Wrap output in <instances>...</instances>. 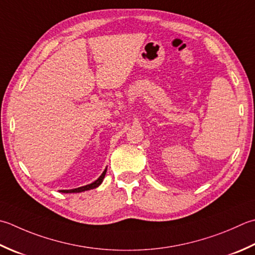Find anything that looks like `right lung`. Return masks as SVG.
Masks as SVG:
<instances>
[{
	"mask_svg": "<svg viewBox=\"0 0 255 255\" xmlns=\"http://www.w3.org/2000/svg\"><path fill=\"white\" fill-rule=\"evenodd\" d=\"M106 171H107V169H106V170H105V171L102 173V176L99 177L96 181H94V182H93V183H91V184H87V186L79 187V188H76V189H71V190H62V192H64V193L83 192V191H86V190H91V189H95V188H97V187L99 186V184H101V183L103 182L104 178H105V174H106Z\"/></svg>",
	"mask_w": 255,
	"mask_h": 255,
	"instance_id": "add662e5",
	"label": "right lung"
}]
</instances>
